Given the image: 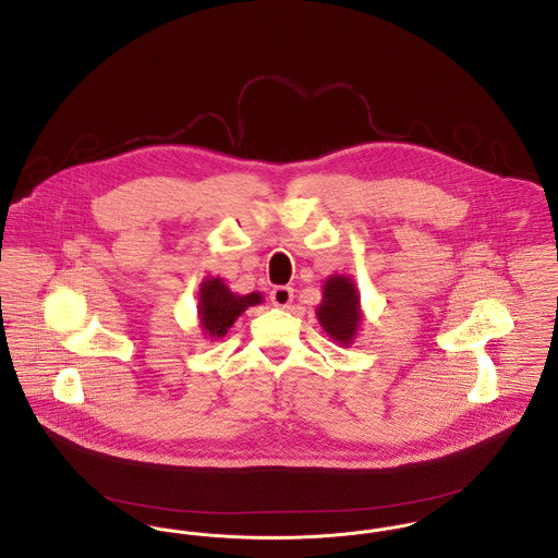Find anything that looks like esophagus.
<instances>
[{
    "instance_id": "obj_1",
    "label": "esophagus",
    "mask_w": 558,
    "mask_h": 558,
    "mask_svg": "<svg viewBox=\"0 0 558 558\" xmlns=\"http://www.w3.org/2000/svg\"><path fill=\"white\" fill-rule=\"evenodd\" d=\"M293 298H295V293H293L291 287H276L271 291V295H269V300H271L276 307H289V303L293 301Z\"/></svg>"
}]
</instances>
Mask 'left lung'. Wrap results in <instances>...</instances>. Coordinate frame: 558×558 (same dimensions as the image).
I'll list each match as a JSON object with an SVG mask.
<instances>
[{
  "instance_id": "left-lung-1",
  "label": "left lung",
  "mask_w": 558,
  "mask_h": 558,
  "mask_svg": "<svg viewBox=\"0 0 558 558\" xmlns=\"http://www.w3.org/2000/svg\"><path fill=\"white\" fill-rule=\"evenodd\" d=\"M316 318L323 331L340 345H350L363 323L361 298L350 276L333 274L323 284V300L316 307Z\"/></svg>"
}]
</instances>
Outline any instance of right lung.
I'll use <instances>...</instances> for the list:
<instances>
[{"instance_id": "1", "label": "right lung", "mask_w": 558, "mask_h": 558, "mask_svg": "<svg viewBox=\"0 0 558 558\" xmlns=\"http://www.w3.org/2000/svg\"><path fill=\"white\" fill-rule=\"evenodd\" d=\"M263 303L260 293L238 295L233 293L222 278H206L199 284L197 295V318L204 336L208 340H220L233 327V323L253 305Z\"/></svg>"}]
</instances>
